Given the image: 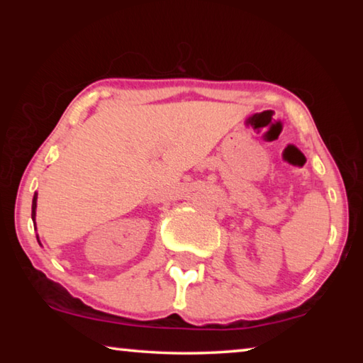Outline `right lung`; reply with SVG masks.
I'll list each match as a JSON object with an SVG mask.
<instances>
[{
    "mask_svg": "<svg viewBox=\"0 0 363 363\" xmlns=\"http://www.w3.org/2000/svg\"><path fill=\"white\" fill-rule=\"evenodd\" d=\"M35 210H36V194L33 196V203H32V219H35Z\"/></svg>",
    "mask_w": 363,
    "mask_h": 363,
    "instance_id": "add662e5",
    "label": "right lung"
}]
</instances>
